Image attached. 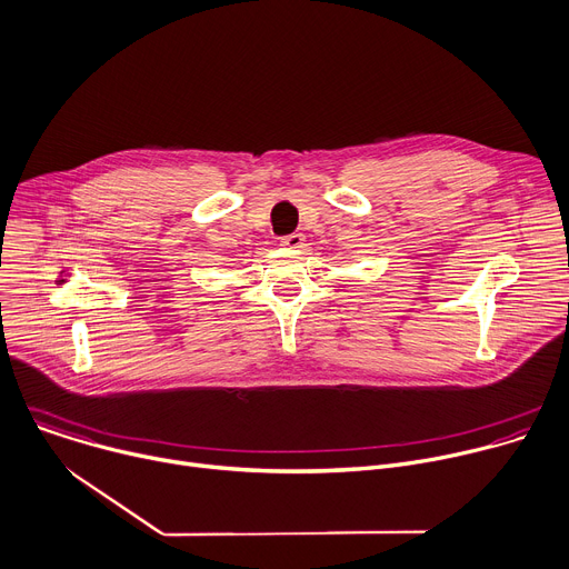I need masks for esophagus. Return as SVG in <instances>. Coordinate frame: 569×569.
Segmentation results:
<instances>
[{"label": "esophagus", "instance_id": "34e87169", "mask_svg": "<svg viewBox=\"0 0 569 569\" xmlns=\"http://www.w3.org/2000/svg\"><path fill=\"white\" fill-rule=\"evenodd\" d=\"M280 244H282L284 249H302V247H305V236H302V233L284 236V238L280 240Z\"/></svg>", "mask_w": 569, "mask_h": 569}]
</instances>
